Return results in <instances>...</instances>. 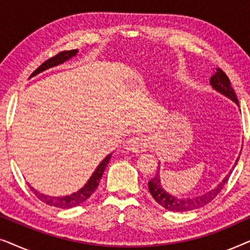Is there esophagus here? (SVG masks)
Wrapping results in <instances>:
<instances>
[{
  "label": "esophagus",
  "mask_w": 250,
  "mask_h": 250,
  "mask_svg": "<svg viewBox=\"0 0 250 250\" xmlns=\"http://www.w3.org/2000/svg\"><path fill=\"white\" fill-rule=\"evenodd\" d=\"M146 148H148V143L141 136H133L126 140L124 143V149L132 152H145Z\"/></svg>",
  "instance_id": "1"
}]
</instances>
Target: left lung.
<instances>
[{"label":"left lung","instance_id":"1","mask_svg":"<svg viewBox=\"0 0 250 250\" xmlns=\"http://www.w3.org/2000/svg\"><path fill=\"white\" fill-rule=\"evenodd\" d=\"M210 85L215 88V90L220 92V93L224 94L225 97L230 98L232 101H234L235 104H239L238 98L234 93L233 88L231 86L230 80H229L227 74H225L221 68H216L215 74L210 77ZM238 160L239 158L237 159V162H235L234 166L237 165ZM231 173L232 172L229 173V175L225 176V179L222 181V182L218 184L215 189L209 191V192L205 193L203 196H199V197L188 198V199H180V198L170 196V194L167 193L166 191L163 189L162 184H160L159 172H158L157 173V175L153 177L151 181H149V191L150 193H151V196L153 197V199H155L160 206L166 208L167 210H172V211L193 210V209H198V208L200 207H204L205 205L210 203V201L221 192L225 184H227L229 176H230Z\"/></svg>","mask_w":250,"mask_h":250}]
</instances>
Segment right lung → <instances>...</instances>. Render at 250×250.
Returning a JSON list of instances; mask_svg holds the SVG:
<instances>
[{
  "instance_id": "right-lung-1",
  "label": "right lung",
  "mask_w": 250,
  "mask_h": 250,
  "mask_svg": "<svg viewBox=\"0 0 250 250\" xmlns=\"http://www.w3.org/2000/svg\"><path fill=\"white\" fill-rule=\"evenodd\" d=\"M76 53H77V50L61 51V52L56 54L54 57L50 58V59H47L46 61H44V62L41 64V66L37 68L35 71H34V73L32 74V76L41 73V71L47 69V68H51L53 66H58L59 63L64 62L66 60L70 59L71 57L76 56ZM32 76H30V77H32ZM110 157H111V153L105 157L104 160H102L100 165L97 167V169H95L93 175L91 176V179L88 180V182L84 186V188H82L80 191H77L76 193L70 194V196H67V197H50V196H45V194L37 192V191L30 186H29V188H30V190H32L34 192V194H35V196L39 198L41 201H43L44 204L49 205V206L63 208V209H68V208L76 207V206H78V205H81L82 203H84V201L86 200L87 198H90L91 194L94 192L95 189H97L99 183H100L102 174H104L105 167H107V165L109 164V160H110Z\"/></svg>"
}]
</instances>
